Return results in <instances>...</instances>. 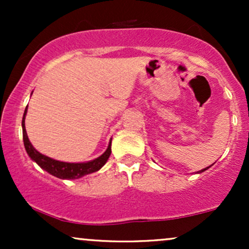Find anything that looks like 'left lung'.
<instances>
[{
	"mask_svg": "<svg viewBox=\"0 0 249 249\" xmlns=\"http://www.w3.org/2000/svg\"><path fill=\"white\" fill-rule=\"evenodd\" d=\"M208 167H210V166H208ZM208 167H206V168H204V170H201V171H199V173H200V172H204V171H206Z\"/></svg>",
	"mask_w": 249,
	"mask_h": 249,
	"instance_id": "left-lung-1",
	"label": "left lung"
}]
</instances>
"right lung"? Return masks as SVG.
<instances>
[{"label": "right lung", "mask_w": 249, "mask_h": 249, "mask_svg": "<svg viewBox=\"0 0 249 249\" xmlns=\"http://www.w3.org/2000/svg\"><path fill=\"white\" fill-rule=\"evenodd\" d=\"M25 113H27V108H25L23 119H22V128H23V142L25 151L29 154L30 158L33 159L34 161H36L37 164H38L43 170L47 171V172H49L50 174H53V176L61 179H78L81 178V177L85 176V174L96 172L99 168L104 166L105 162L107 161L108 157H110L111 154V142L110 144H108L107 150L105 151L101 157H98L95 160H91L88 162L58 161L44 156V154L39 153L38 151H36L35 148H34L31 142H29V138H28L27 131H25L24 126Z\"/></svg>", "instance_id": "add662e5"}]
</instances>
